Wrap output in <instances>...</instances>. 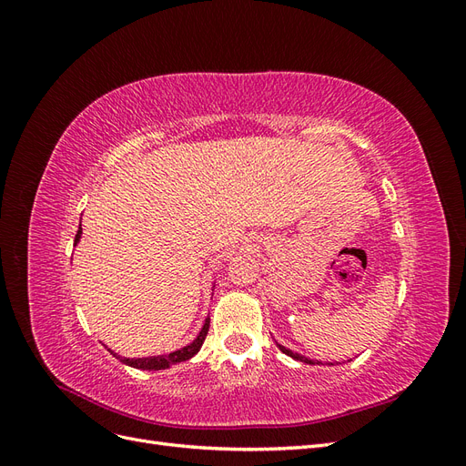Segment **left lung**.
<instances>
[{"mask_svg": "<svg viewBox=\"0 0 466 466\" xmlns=\"http://www.w3.org/2000/svg\"><path fill=\"white\" fill-rule=\"evenodd\" d=\"M278 344V342H276ZM278 348L281 350V351H284V354L286 356H289V358H293V360H298V361H303V363H309V365H317L313 360H309V358H305V356H301V354H295V351H291V350H288L286 346H281V344H278Z\"/></svg>", "mask_w": 466, "mask_h": 466, "instance_id": "1", "label": "left lung"}]
</instances>
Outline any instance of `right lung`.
<instances>
[{
	"mask_svg": "<svg viewBox=\"0 0 466 466\" xmlns=\"http://www.w3.org/2000/svg\"><path fill=\"white\" fill-rule=\"evenodd\" d=\"M81 233H83V231H81V225H79L77 235H76V243H74L76 247H77V243L81 241ZM214 284H216V281H214ZM208 330H209V317L204 320L198 336H196L190 344H187V346H182V348L171 351V354L149 356V358H124V356L116 354V351H112L110 348H106V350H108L110 354L115 356L118 361H122V363H126V365H130V368L146 370V371H161V370H168V368H171V365H175V363L188 361L190 358H194L196 354H198L202 344H204V340H206Z\"/></svg>",
	"mask_w": 466,
	"mask_h": 466,
	"instance_id": "right-lung-1",
	"label": "right lung"
}]
</instances>
